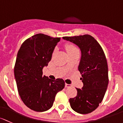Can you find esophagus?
I'll return each mask as SVG.
<instances>
[{
  "label": "esophagus",
  "mask_w": 123,
  "mask_h": 123,
  "mask_svg": "<svg viewBox=\"0 0 123 123\" xmlns=\"http://www.w3.org/2000/svg\"><path fill=\"white\" fill-rule=\"evenodd\" d=\"M72 85L71 84H65V87L66 88H69L71 87Z\"/></svg>",
  "instance_id": "1"
}]
</instances>
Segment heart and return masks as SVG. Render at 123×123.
<instances>
[{"instance_id": "b5f03b06", "label": "heart", "mask_w": 123, "mask_h": 123, "mask_svg": "<svg viewBox=\"0 0 123 123\" xmlns=\"http://www.w3.org/2000/svg\"><path fill=\"white\" fill-rule=\"evenodd\" d=\"M77 48L75 47L73 45H69L68 46H67V50H68V52L74 51V50H77Z\"/></svg>"}]
</instances>
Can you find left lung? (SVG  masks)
Returning <instances> with one entry per match:
<instances>
[{
  "label": "left lung",
  "instance_id": "8db88e82",
  "mask_svg": "<svg viewBox=\"0 0 123 123\" xmlns=\"http://www.w3.org/2000/svg\"><path fill=\"white\" fill-rule=\"evenodd\" d=\"M80 49L81 57L78 70L82 75V88H76L77 95L69 99L71 107L80 114H88L101 103L108 84V65L105 54L98 42L90 35L65 37Z\"/></svg>",
  "mask_w": 123,
  "mask_h": 123
}]
</instances>
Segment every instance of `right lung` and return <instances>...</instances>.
<instances>
[{"instance_id": "add662e5", "label": "right lung", "mask_w": 123, "mask_h": 123, "mask_svg": "<svg viewBox=\"0 0 123 123\" xmlns=\"http://www.w3.org/2000/svg\"><path fill=\"white\" fill-rule=\"evenodd\" d=\"M60 40L38 33L26 40L18 51L14 68L18 92L24 104L35 111L50 109L56 94L65 87L62 79L42 75Z\"/></svg>"}]
</instances>
